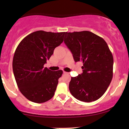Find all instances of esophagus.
<instances>
[{
  "mask_svg": "<svg viewBox=\"0 0 129 129\" xmlns=\"http://www.w3.org/2000/svg\"><path fill=\"white\" fill-rule=\"evenodd\" d=\"M63 73L64 74V75H69V73H68V72H63Z\"/></svg>",
  "mask_w": 129,
  "mask_h": 129,
  "instance_id": "1",
  "label": "esophagus"
}]
</instances>
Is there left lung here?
<instances>
[{
    "instance_id": "8db88e82",
    "label": "left lung",
    "mask_w": 129,
    "mask_h": 129,
    "mask_svg": "<svg viewBox=\"0 0 129 129\" xmlns=\"http://www.w3.org/2000/svg\"><path fill=\"white\" fill-rule=\"evenodd\" d=\"M64 43L75 61H82L83 73L72 77L69 90L80 101H96L104 94L113 78V57L105 40L89 31L66 32Z\"/></svg>"
}]
</instances>
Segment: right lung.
<instances>
[{
  "label": "right lung",
  "instance_id": "obj_1",
  "mask_svg": "<svg viewBox=\"0 0 129 129\" xmlns=\"http://www.w3.org/2000/svg\"><path fill=\"white\" fill-rule=\"evenodd\" d=\"M65 34L36 31L17 46L12 63L14 76L19 90L30 101L42 103L53 97L63 71L53 72L44 64L63 42Z\"/></svg>",
  "mask_w": 129,
  "mask_h": 129
}]
</instances>
